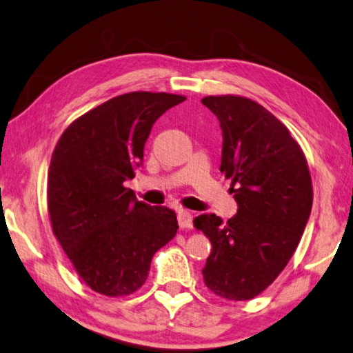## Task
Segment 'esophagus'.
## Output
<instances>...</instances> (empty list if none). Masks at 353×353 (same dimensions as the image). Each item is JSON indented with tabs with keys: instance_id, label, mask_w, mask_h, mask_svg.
Returning <instances> with one entry per match:
<instances>
[{
	"instance_id": "34e87169",
	"label": "esophagus",
	"mask_w": 353,
	"mask_h": 353,
	"mask_svg": "<svg viewBox=\"0 0 353 353\" xmlns=\"http://www.w3.org/2000/svg\"><path fill=\"white\" fill-rule=\"evenodd\" d=\"M178 225L181 230H191L192 229V214L186 210H181L178 213Z\"/></svg>"
}]
</instances>
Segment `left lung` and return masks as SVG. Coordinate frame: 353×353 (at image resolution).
Segmentation results:
<instances>
[{"label": "left lung", "mask_w": 353, "mask_h": 353, "mask_svg": "<svg viewBox=\"0 0 353 353\" xmlns=\"http://www.w3.org/2000/svg\"><path fill=\"white\" fill-rule=\"evenodd\" d=\"M222 129L221 173L232 180L238 213L227 222L200 214L210 238L205 285L232 301L267 289L294 256L312 208V181L301 146L273 113L243 96H207Z\"/></svg>", "instance_id": "obj_1"}]
</instances>
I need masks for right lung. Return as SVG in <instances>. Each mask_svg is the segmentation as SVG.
<instances>
[{"instance_id": "obj_1", "label": "right lung", "mask_w": 353, "mask_h": 353, "mask_svg": "<svg viewBox=\"0 0 353 353\" xmlns=\"http://www.w3.org/2000/svg\"><path fill=\"white\" fill-rule=\"evenodd\" d=\"M184 99L150 91L112 97L70 123L53 150L47 176L53 235L97 294L137 292L151 259L176 235L175 213L135 200L124 181L135 176L154 121Z\"/></svg>"}]
</instances>
